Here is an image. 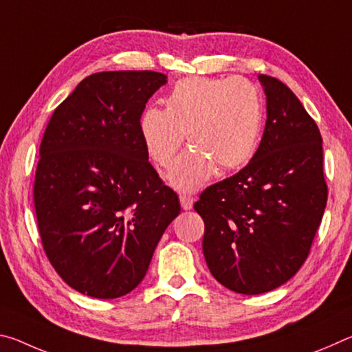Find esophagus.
Here are the masks:
<instances>
[{"mask_svg":"<svg viewBox=\"0 0 352 352\" xmlns=\"http://www.w3.org/2000/svg\"><path fill=\"white\" fill-rule=\"evenodd\" d=\"M180 205L184 211L190 210V208L194 206V199L190 197V195H186V194H182L180 195Z\"/></svg>","mask_w":352,"mask_h":352,"instance_id":"esophagus-1","label":"esophagus"}]
</instances>
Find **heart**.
Returning <instances> with one entry per match:
<instances>
[{
  "mask_svg": "<svg viewBox=\"0 0 352 352\" xmlns=\"http://www.w3.org/2000/svg\"><path fill=\"white\" fill-rule=\"evenodd\" d=\"M262 102L253 83L241 77L178 80L164 99V110L151 107L140 119L144 147L158 166H168L184 133L192 147L168 172L172 186L197 190L210 182L216 166L233 170L247 164L258 147Z\"/></svg>",
  "mask_w": 352,
  "mask_h": 352,
  "instance_id": "obj_1",
  "label": "heart"
}]
</instances>
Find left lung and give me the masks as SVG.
Returning a JSON list of instances; mask_svg holds the SVG:
<instances>
[{"instance_id": "left-lung-1", "label": "left lung", "mask_w": 352, "mask_h": 352, "mask_svg": "<svg viewBox=\"0 0 352 352\" xmlns=\"http://www.w3.org/2000/svg\"><path fill=\"white\" fill-rule=\"evenodd\" d=\"M258 79L267 102L258 151L194 205L205 222L208 269L243 295L270 292L300 270L327 200L317 124L283 82L265 74Z\"/></svg>"}]
</instances>
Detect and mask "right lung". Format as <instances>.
Masks as SVG:
<instances>
[{
	"label": "right lung",
	"instance_id": "obj_1",
	"mask_svg": "<svg viewBox=\"0 0 352 352\" xmlns=\"http://www.w3.org/2000/svg\"><path fill=\"white\" fill-rule=\"evenodd\" d=\"M166 82L155 71L91 74L47 122L34 183L38 231L52 267L83 295L132 292L180 214L140 132L147 100Z\"/></svg>",
	"mask_w": 352,
	"mask_h": 352
}]
</instances>
